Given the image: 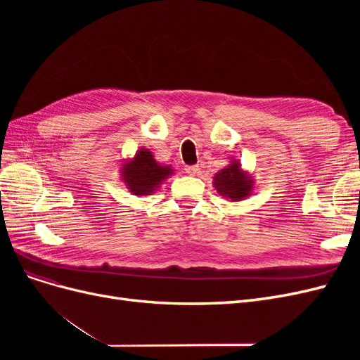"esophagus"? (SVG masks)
<instances>
[{
	"instance_id": "obj_1",
	"label": "esophagus",
	"mask_w": 360,
	"mask_h": 360,
	"mask_svg": "<svg viewBox=\"0 0 360 360\" xmlns=\"http://www.w3.org/2000/svg\"><path fill=\"white\" fill-rule=\"evenodd\" d=\"M184 169H186V172L189 174V176H195V174L200 171V168L197 165H191V167H186Z\"/></svg>"
}]
</instances>
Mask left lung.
Returning <instances> with one entry per match:
<instances>
[{
	"instance_id": "1",
	"label": "left lung",
	"mask_w": 360,
	"mask_h": 360,
	"mask_svg": "<svg viewBox=\"0 0 360 360\" xmlns=\"http://www.w3.org/2000/svg\"><path fill=\"white\" fill-rule=\"evenodd\" d=\"M254 183L252 174L245 171L238 160H231L230 165L213 176V186L216 192L231 202H238L248 198L254 191Z\"/></svg>"
}]
</instances>
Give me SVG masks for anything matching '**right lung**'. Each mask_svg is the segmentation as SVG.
Here are the masks:
<instances>
[{"label":"right lung","mask_w":360,"mask_h":360,"mask_svg":"<svg viewBox=\"0 0 360 360\" xmlns=\"http://www.w3.org/2000/svg\"><path fill=\"white\" fill-rule=\"evenodd\" d=\"M174 174L171 165L156 162L148 148L141 147L134 158H127L120 167V176L127 191L134 195H151Z\"/></svg>","instance_id":"obj_1"}]
</instances>
